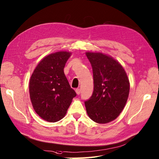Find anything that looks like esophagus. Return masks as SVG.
<instances>
[{
  "instance_id": "obj_1",
  "label": "esophagus",
  "mask_w": 159,
  "mask_h": 159,
  "mask_svg": "<svg viewBox=\"0 0 159 159\" xmlns=\"http://www.w3.org/2000/svg\"><path fill=\"white\" fill-rule=\"evenodd\" d=\"M75 92H76V93H77V94H80V93H81V90L80 89H77L76 90H75Z\"/></svg>"
}]
</instances>
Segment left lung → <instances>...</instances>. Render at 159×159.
<instances>
[{
    "label": "left lung",
    "instance_id": "left-lung-1",
    "mask_svg": "<svg viewBox=\"0 0 159 159\" xmlns=\"http://www.w3.org/2000/svg\"><path fill=\"white\" fill-rule=\"evenodd\" d=\"M93 67L94 91L86 101L87 114L99 124L115 120L127 101L130 84L124 68L111 56L100 52L86 53Z\"/></svg>",
    "mask_w": 159,
    "mask_h": 159
}]
</instances>
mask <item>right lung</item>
I'll list each match as a JSON object with an SVG mask.
<instances>
[{"instance_id": "right-lung-1", "label": "right lung", "mask_w": 159, "mask_h": 159, "mask_svg": "<svg viewBox=\"0 0 159 159\" xmlns=\"http://www.w3.org/2000/svg\"><path fill=\"white\" fill-rule=\"evenodd\" d=\"M70 54V52L61 51L45 56L30 77L29 93L32 105L35 112L48 122H58L64 118L76 96L64 73Z\"/></svg>"}]
</instances>
